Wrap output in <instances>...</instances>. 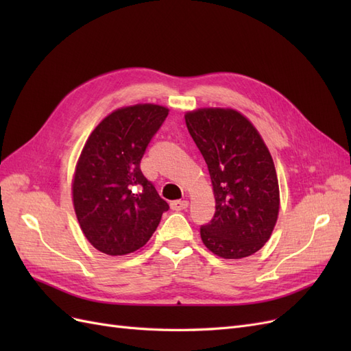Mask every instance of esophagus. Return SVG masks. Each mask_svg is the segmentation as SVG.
Returning <instances> with one entry per match:
<instances>
[{
  "label": "esophagus",
  "instance_id": "34e87169",
  "mask_svg": "<svg viewBox=\"0 0 351 351\" xmlns=\"http://www.w3.org/2000/svg\"><path fill=\"white\" fill-rule=\"evenodd\" d=\"M187 206H189L187 200H174V202H171V209L173 210H183Z\"/></svg>",
  "mask_w": 351,
  "mask_h": 351
}]
</instances>
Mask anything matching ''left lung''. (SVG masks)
<instances>
[{
	"mask_svg": "<svg viewBox=\"0 0 351 351\" xmlns=\"http://www.w3.org/2000/svg\"><path fill=\"white\" fill-rule=\"evenodd\" d=\"M215 195V214L200 227L205 246L224 259L256 253L271 237L280 210L272 156L253 124L234 110L186 114Z\"/></svg>",
	"mask_w": 351,
	"mask_h": 351,
	"instance_id": "1",
	"label": "left lung"
}]
</instances>
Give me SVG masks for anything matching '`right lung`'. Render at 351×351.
<instances>
[{
    "label": "right lung",
    "instance_id": "1",
    "mask_svg": "<svg viewBox=\"0 0 351 351\" xmlns=\"http://www.w3.org/2000/svg\"><path fill=\"white\" fill-rule=\"evenodd\" d=\"M168 110L139 104L111 112L84 145L73 182V204L95 249L123 256L152 237L167 202L141 169L147 145Z\"/></svg>",
    "mask_w": 351,
    "mask_h": 351
}]
</instances>
